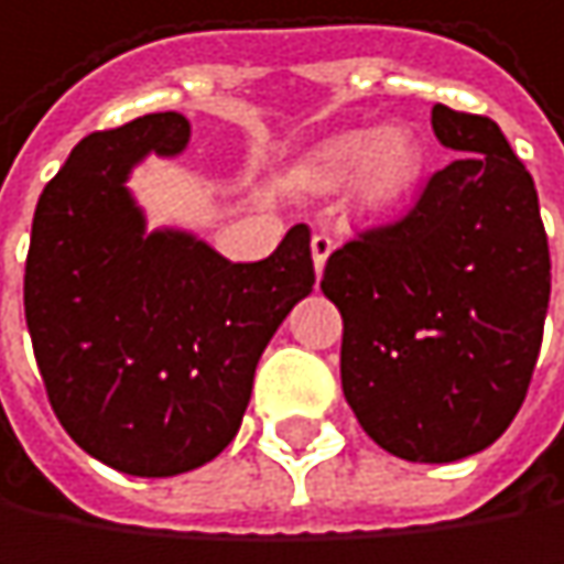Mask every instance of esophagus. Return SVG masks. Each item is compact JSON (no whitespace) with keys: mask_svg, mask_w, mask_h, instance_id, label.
<instances>
[{"mask_svg":"<svg viewBox=\"0 0 564 564\" xmlns=\"http://www.w3.org/2000/svg\"><path fill=\"white\" fill-rule=\"evenodd\" d=\"M335 252V242L328 239V236H312V259H315V272L322 275L325 272V262H328V256Z\"/></svg>","mask_w":564,"mask_h":564,"instance_id":"34e87169","label":"esophagus"}]
</instances>
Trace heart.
<instances>
[{
    "instance_id": "obj_1",
    "label": "heart",
    "mask_w": 564,
    "mask_h": 564,
    "mask_svg": "<svg viewBox=\"0 0 564 564\" xmlns=\"http://www.w3.org/2000/svg\"><path fill=\"white\" fill-rule=\"evenodd\" d=\"M421 173V138L404 124H384L322 141L295 166L292 183L308 196H328L348 186L358 209L388 213L414 193Z\"/></svg>"
}]
</instances>
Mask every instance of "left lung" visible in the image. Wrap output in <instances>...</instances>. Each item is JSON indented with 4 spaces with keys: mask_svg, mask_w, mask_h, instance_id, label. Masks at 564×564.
I'll use <instances>...</instances> for the list:
<instances>
[{
    "mask_svg": "<svg viewBox=\"0 0 564 564\" xmlns=\"http://www.w3.org/2000/svg\"><path fill=\"white\" fill-rule=\"evenodd\" d=\"M433 134L463 153L417 206L328 256L341 391L365 433L411 463H453L519 414L549 312L552 262L539 193L499 124L433 105Z\"/></svg>",
    "mask_w": 564,
    "mask_h": 564,
    "instance_id": "obj_1",
    "label": "left lung"
}]
</instances>
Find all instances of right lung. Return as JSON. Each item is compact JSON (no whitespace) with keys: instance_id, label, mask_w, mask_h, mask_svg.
<instances>
[{"instance_id":"add662e5","label":"right lung","mask_w":564,"mask_h":564,"mask_svg":"<svg viewBox=\"0 0 564 564\" xmlns=\"http://www.w3.org/2000/svg\"><path fill=\"white\" fill-rule=\"evenodd\" d=\"M186 143L176 111L88 134L32 219L25 322L52 411L128 476L189 473L229 446L265 345L315 285L305 223L262 262H229L189 229H147L128 180Z\"/></svg>"}]
</instances>
